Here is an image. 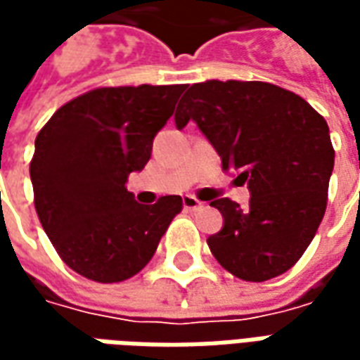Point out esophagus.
<instances>
[{
    "instance_id": "34e87169",
    "label": "esophagus",
    "mask_w": 360,
    "mask_h": 360,
    "mask_svg": "<svg viewBox=\"0 0 360 360\" xmlns=\"http://www.w3.org/2000/svg\"><path fill=\"white\" fill-rule=\"evenodd\" d=\"M183 206H185V210L195 212V210H198V208H202L204 202H200V200H198V198H195V196L187 195L185 198H183Z\"/></svg>"
}]
</instances>
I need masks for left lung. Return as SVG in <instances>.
I'll list each match as a JSON object with an SVG mask.
<instances>
[{"mask_svg": "<svg viewBox=\"0 0 360 360\" xmlns=\"http://www.w3.org/2000/svg\"><path fill=\"white\" fill-rule=\"evenodd\" d=\"M188 121L210 141L224 172L250 191L247 208L212 200L224 227L208 237L219 264L245 281L281 276L314 239L328 202L333 152L326 119L301 96L260 81L188 86L175 125Z\"/></svg>", "mask_w": 360, "mask_h": 360, "instance_id": "1", "label": "left lung"}]
</instances>
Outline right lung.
<instances>
[{"mask_svg": "<svg viewBox=\"0 0 360 360\" xmlns=\"http://www.w3.org/2000/svg\"><path fill=\"white\" fill-rule=\"evenodd\" d=\"M185 84L96 89L61 105L34 142L36 214L61 260L100 283L133 278L183 208L181 196L139 204L125 187L142 172Z\"/></svg>", "mask_w": 360, "mask_h": 360, "instance_id": "add662e5", "label": "right lung"}]
</instances>
